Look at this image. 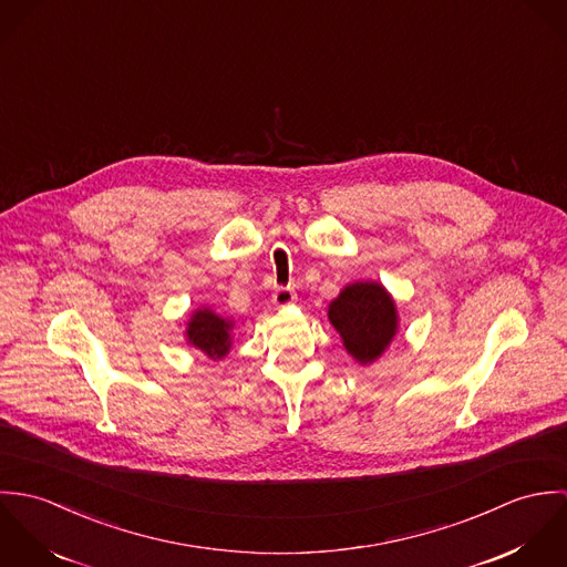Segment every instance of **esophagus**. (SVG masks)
Instances as JSON below:
<instances>
[{"mask_svg": "<svg viewBox=\"0 0 567 567\" xmlns=\"http://www.w3.org/2000/svg\"><path fill=\"white\" fill-rule=\"evenodd\" d=\"M295 299H297V295H295V290L292 288H277L275 290V295H272V301H275V306L277 308H286V306H290V303H295Z\"/></svg>", "mask_w": 567, "mask_h": 567, "instance_id": "34e87169", "label": "esophagus"}]
</instances>
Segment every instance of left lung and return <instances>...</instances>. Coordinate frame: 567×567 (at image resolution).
Returning a JSON list of instances; mask_svg holds the SVG:
<instances>
[{
	"label": "left lung",
	"mask_w": 567,
	"mask_h": 567,
	"mask_svg": "<svg viewBox=\"0 0 567 567\" xmlns=\"http://www.w3.org/2000/svg\"><path fill=\"white\" fill-rule=\"evenodd\" d=\"M327 317L360 364H371L386 351L400 323L393 297L378 281L344 286L329 303Z\"/></svg>",
	"instance_id": "8db88e82"
}]
</instances>
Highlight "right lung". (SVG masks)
Returning <instances> with one entry per match:
<instances>
[{"instance_id": "1", "label": "right lung", "mask_w": 567, "mask_h": 567, "mask_svg": "<svg viewBox=\"0 0 567 567\" xmlns=\"http://www.w3.org/2000/svg\"><path fill=\"white\" fill-rule=\"evenodd\" d=\"M231 321L218 317L209 308H200L192 315L185 333L192 347H196L212 360H220L231 349Z\"/></svg>"}]
</instances>
